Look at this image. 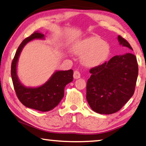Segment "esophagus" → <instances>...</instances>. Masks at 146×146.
I'll list each match as a JSON object with an SVG mask.
<instances>
[{
	"label": "esophagus",
	"mask_w": 146,
	"mask_h": 146,
	"mask_svg": "<svg viewBox=\"0 0 146 146\" xmlns=\"http://www.w3.org/2000/svg\"><path fill=\"white\" fill-rule=\"evenodd\" d=\"M73 77L75 79H79V78H80V73H79V71H74Z\"/></svg>",
	"instance_id": "esophagus-1"
}]
</instances>
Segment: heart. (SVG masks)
Segmentation results:
<instances>
[{"label":"heart","instance_id":"1","mask_svg":"<svg viewBox=\"0 0 146 146\" xmlns=\"http://www.w3.org/2000/svg\"><path fill=\"white\" fill-rule=\"evenodd\" d=\"M73 51L82 56V64L88 67H98L106 62L111 54V46L107 41L92 36L78 41L73 45Z\"/></svg>","mask_w":146,"mask_h":146}]
</instances>
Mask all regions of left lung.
Instances as JSON below:
<instances>
[{
    "instance_id": "1",
    "label": "left lung",
    "mask_w": 146,
    "mask_h": 146,
    "mask_svg": "<svg viewBox=\"0 0 146 146\" xmlns=\"http://www.w3.org/2000/svg\"><path fill=\"white\" fill-rule=\"evenodd\" d=\"M120 45L133 50L125 38L118 36ZM86 84V100L91 109L100 114L116 113L134 94L138 66L131 53L115 56L108 62L92 68Z\"/></svg>"
}]
</instances>
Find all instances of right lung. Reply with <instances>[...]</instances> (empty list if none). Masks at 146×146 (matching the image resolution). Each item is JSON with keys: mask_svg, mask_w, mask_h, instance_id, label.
<instances>
[{"mask_svg": "<svg viewBox=\"0 0 146 146\" xmlns=\"http://www.w3.org/2000/svg\"><path fill=\"white\" fill-rule=\"evenodd\" d=\"M35 39H44V35L40 33H34L23 40L15 54L11 66V76L16 95L21 103L27 108L40 111H48L56 107L64 96V88L73 81V71H56L50 78L37 87H29L23 84L17 73L19 57L25 46Z\"/></svg>", "mask_w": 146, "mask_h": 146, "instance_id": "right-lung-1", "label": "right lung"}]
</instances>
